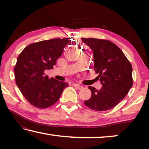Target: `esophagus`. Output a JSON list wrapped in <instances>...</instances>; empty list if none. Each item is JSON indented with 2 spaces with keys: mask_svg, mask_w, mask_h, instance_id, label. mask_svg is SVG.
<instances>
[{
  "mask_svg": "<svg viewBox=\"0 0 149 149\" xmlns=\"http://www.w3.org/2000/svg\"><path fill=\"white\" fill-rule=\"evenodd\" d=\"M73 86H74V87H76V88L78 89H81L83 87L81 85L77 84V83H74V84H73Z\"/></svg>",
  "mask_w": 149,
  "mask_h": 149,
  "instance_id": "34e87169",
  "label": "esophagus"
}]
</instances>
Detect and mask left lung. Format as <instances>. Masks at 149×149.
Wrapping results in <instances>:
<instances>
[{"label":"left lung","mask_w":149,"mask_h":149,"mask_svg":"<svg viewBox=\"0 0 149 149\" xmlns=\"http://www.w3.org/2000/svg\"><path fill=\"white\" fill-rule=\"evenodd\" d=\"M89 47L93 64H90L102 85L100 89L89 86L90 98L84 102L89 109L105 111L117 106L133 85L132 67L123 52L113 42L97 38H81Z\"/></svg>","instance_id":"1"}]
</instances>
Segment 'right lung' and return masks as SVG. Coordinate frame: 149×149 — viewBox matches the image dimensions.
<instances>
[{
	"instance_id": "add662e5",
	"label": "right lung",
	"mask_w": 149,
	"mask_h": 149,
	"mask_svg": "<svg viewBox=\"0 0 149 149\" xmlns=\"http://www.w3.org/2000/svg\"><path fill=\"white\" fill-rule=\"evenodd\" d=\"M69 38H53L30 44L21 52L14 68L15 82L28 102L45 109L54 104L67 83L49 79L44 71L50 70L63 53Z\"/></svg>"
}]
</instances>
